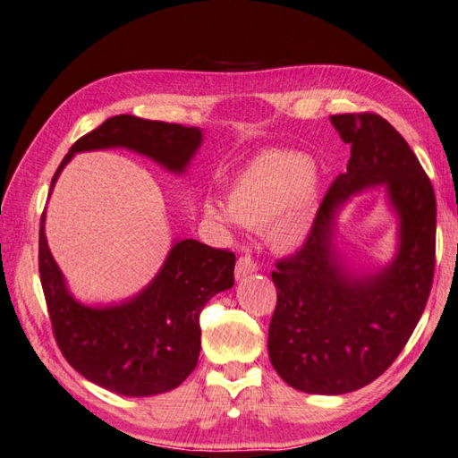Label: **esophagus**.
<instances>
[{
  "label": "esophagus",
  "instance_id": "34e87169",
  "mask_svg": "<svg viewBox=\"0 0 458 458\" xmlns=\"http://www.w3.org/2000/svg\"><path fill=\"white\" fill-rule=\"evenodd\" d=\"M257 262L252 260L250 257H241L239 260H237V267H235V278L237 280H242V278H247L249 274H252V272H257Z\"/></svg>",
  "mask_w": 458,
  "mask_h": 458
}]
</instances>
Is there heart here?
<instances>
[{
    "instance_id": "1",
    "label": "heart",
    "mask_w": 458,
    "mask_h": 458,
    "mask_svg": "<svg viewBox=\"0 0 458 458\" xmlns=\"http://www.w3.org/2000/svg\"><path fill=\"white\" fill-rule=\"evenodd\" d=\"M319 203V182L310 157L293 150L264 152L241 172L229 190V206L203 203L219 225L267 227L272 247L292 250L308 239Z\"/></svg>"
}]
</instances>
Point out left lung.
I'll use <instances>...</instances> for the list:
<instances>
[{
  "label": "left lung",
  "instance_id": "obj_1",
  "mask_svg": "<svg viewBox=\"0 0 458 458\" xmlns=\"http://www.w3.org/2000/svg\"><path fill=\"white\" fill-rule=\"evenodd\" d=\"M351 145L347 172L325 194L296 255L272 272L278 292L268 357L292 388L339 395L362 388L402 352L428 303L435 268L437 208L418 157L376 114L331 115ZM382 185L399 223V245L380 269L357 271L336 245V219L360 191Z\"/></svg>",
  "mask_w": 458,
  "mask_h": 458
}]
</instances>
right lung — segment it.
<instances>
[{
    "label": "right lung",
    "instance_id": "1",
    "mask_svg": "<svg viewBox=\"0 0 458 458\" xmlns=\"http://www.w3.org/2000/svg\"><path fill=\"white\" fill-rule=\"evenodd\" d=\"M201 143L198 127L133 115L109 117L68 150L50 182V194L78 152L127 148L155 160L170 174H184ZM45 216L38 233L40 284L55 339L70 367L101 388L129 398L178 388L198 364L201 308L235 284V255L196 239H176L157 276L135 296L88 306L72 296L50 255Z\"/></svg>",
    "mask_w": 458,
    "mask_h": 458
}]
</instances>
